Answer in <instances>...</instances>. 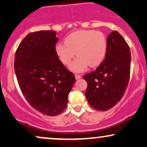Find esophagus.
<instances>
[{"mask_svg":"<svg viewBox=\"0 0 147 147\" xmlns=\"http://www.w3.org/2000/svg\"><path fill=\"white\" fill-rule=\"evenodd\" d=\"M75 77H76V80H78V79L81 78V76L79 75V74H76Z\"/></svg>","mask_w":147,"mask_h":147,"instance_id":"obj_1","label":"esophagus"}]
</instances>
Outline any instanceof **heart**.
Returning a JSON list of instances; mask_svg holds the SVG:
<instances>
[{
	"mask_svg": "<svg viewBox=\"0 0 147 147\" xmlns=\"http://www.w3.org/2000/svg\"><path fill=\"white\" fill-rule=\"evenodd\" d=\"M108 41L102 32L95 30H82L72 32L65 38V43L56 45V54L61 62L69 65L76 54L78 58L70 65L74 72H82L97 66L106 54Z\"/></svg>",
	"mask_w": 147,
	"mask_h": 147,
	"instance_id": "heart-1",
	"label": "heart"
}]
</instances>
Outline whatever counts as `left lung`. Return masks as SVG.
Listing matches in <instances>:
<instances>
[{"label": "left lung", "instance_id": "8db88e82", "mask_svg": "<svg viewBox=\"0 0 147 147\" xmlns=\"http://www.w3.org/2000/svg\"><path fill=\"white\" fill-rule=\"evenodd\" d=\"M107 41L103 62L83 76L88 84L85 95L88 104L101 111L110 109L121 100L130 78L131 52L127 43L116 30L108 36Z\"/></svg>", "mask_w": 147, "mask_h": 147}]
</instances>
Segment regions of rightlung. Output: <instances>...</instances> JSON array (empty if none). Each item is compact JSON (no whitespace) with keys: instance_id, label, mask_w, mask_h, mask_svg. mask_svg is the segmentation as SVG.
<instances>
[{"instance_id":"add662e5","label":"right lung","mask_w":147,"mask_h":147,"mask_svg":"<svg viewBox=\"0 0 147 147\" xmlns=\"http://www.w3.org/2000/svg\"><path fill=\"white\" fill-rule=\"evenodd\" d=\"M56 35L54 30L28 34L16 50L14 62L22 93L32 108L48 116L64 111L76 80L56 54Z\"/></svg>"}]
</instances>
